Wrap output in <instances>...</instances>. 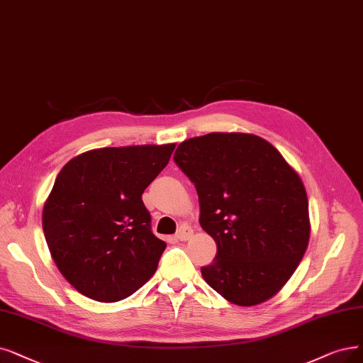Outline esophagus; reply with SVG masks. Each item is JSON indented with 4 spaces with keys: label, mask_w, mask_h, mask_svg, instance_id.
I'll list each match as a JSON object with an SVG mask.
<instances>
[{
    "label": "esophagus",
    "mask_w": 363,
    "mask_h": 363,
    "mask_svg": "<svg viewBox=\"0 0 363 363\" xmlns=\"http://www.w3.org/2000/svg\"><path fill=\"white\" fill-rule=\"evenodd\" d=\"M192 235H194L192 228H191L189 225H182V226L179 228V230H177L176 238L180 240V241H186V240H189Z\"/></svg>",
    "instance_id": "1"
}]
</instances>
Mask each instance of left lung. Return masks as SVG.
Wrapping results in <instances>:
<instances>
[{
	"label": "left lung",
	"mask_w": 363,
	"mask_h": 363,
	"mask_svg": "<svg viewBox=\"0 0 363 363\" xmlns=\"http://www.w3.org/2000/svg\"><path fill=\"white\" fill-rule=\"evenodd\" d=\"M174 162L195 184L199 223L217 245L202 277L241 307L272 298L310 240L308 199L298 172L267 140L241 133L186 140Z\"/></svg>",
	"instance_id": "left-lung-1"
}]
</instances>
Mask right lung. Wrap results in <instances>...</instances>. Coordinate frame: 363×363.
Here are the masks:
<instances>
[{"mask_svg": "<svg viewBox=\"0 0 363 363\" xmlns=\"http://www.w3.org/2000/svg\"><path fill=\"white\" fill-rule=\"evenodd\" d=\"M176 144L95 149L57 174L43 230L57 269L99 302L131 296L155 274L167 244L155 237L141 195Z\"/></svg>", "mask_w": 363, "mask_h": 363, "instance_id": "obj_1", "label": "right lung"}]
</instances>
